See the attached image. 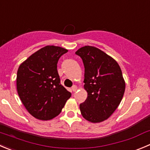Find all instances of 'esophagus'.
Segmentation results:
<instances>
[{
	"label": "esophagus",
	"instance_id": "1",
	"mask_svg": "<svg viewBox=\"0 0 150 150\" xmlns=\"http://www.w3.org/2000/svg\"><path fill=\"white\" fill-rule=\"evenodd\" d=\"M72 90L73 91H76L77 90H78V86H73L72 87Z\"/></svg>",
	"mask_w": 150,
	"mask_h": 150
}]
</instances>
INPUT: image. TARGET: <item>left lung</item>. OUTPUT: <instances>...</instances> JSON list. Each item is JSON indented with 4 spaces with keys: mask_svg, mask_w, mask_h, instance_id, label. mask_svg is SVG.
Instances as JSON below:
<instances>
[{
    "mask_svg": "<svg viewBox=\"0 0 150 150\" xmlns=\"http://www.w3.org/2000/svg\"><path fill=\"white\" fill-rule=\"evenodd\" d=\"M75 54L84 65V89L87 98L80 105L83 117L92 123L108 119L120 104L125 81L115 59L92 46H84Z\"/></svg>",
    "mask_w": 150,
    "mask_h": 150,
    "instance_id": "obj_1",
    "label": "left lung"
}]
</instances>
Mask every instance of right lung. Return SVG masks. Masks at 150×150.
<instances>
[{"label":"right lung","mask_w":150,"mask_h":150,"mask_svg":"<svg viewBox=\"0 0 150 150\" xmlns=\"http://www.w3.org/2000/svg\"><path fill=\"white\" fill-rule=\"evenodd\" d=\"M67 52L59 46L47 45L19 67L17 93L26 110L37 120L46 121L56 117L71 97L60 83L57 71L59 58Z\"/></svg>","instance_id":"right-lung-1"}]
</instances>
